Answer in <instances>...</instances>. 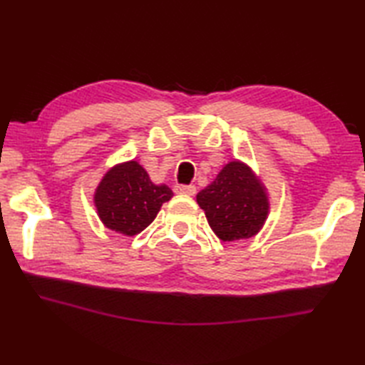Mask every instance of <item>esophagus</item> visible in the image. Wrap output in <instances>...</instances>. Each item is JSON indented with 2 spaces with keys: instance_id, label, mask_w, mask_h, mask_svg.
Instances as JSON below:
<instances>
[{
  "instance_id": "1",
  "label": "esophagus",
  "mask_w": 365,
  "mask_h": 365,
  "mask_svg": "<svg viewBox=\"0 0 365 365\" xmlns=\"http://www.w3.org/2000/svg\"><path fill=\"white\" fill-rule=\"evenodd\" d=\"M174 191L177 192V195L195 196L196 195V187H195V185H175Z\"/></svg>"
}]
</instances>
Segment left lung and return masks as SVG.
Masks as SVG:
<instances>
[{"instance_id": "obj_1", "label": "left lung", "mask_w": 365, "mask_h": 365, "mask_svg": "<svg viewBox=\"0 0 365 365\" xmlns=\"http://www.w3.org/2000/svg\"><path fill=\"white\" fill-rule=\"evenodd\" d=\"M196 199L222 242L254 237L265 222L269 208L265 188L242 161L227 163Z\"/></svg>"}]
</instances>
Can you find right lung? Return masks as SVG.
Instances as JSON below:
<instances>
[{
  "mask_svg": "<svg viewBox=\"0 0 365 365\" xmlns=\"http://www.w3.org/2000/svg\"><path fill=\"white\" fill-rule=\"evenodd\" d=\"M174 196L166 185H155L138 161H127L108 170L97 187L94 202L108 229L133 237L158 215Z\"/></svg>",
  "mask_w": 365,
  "mask_h": 365,
  "instance_id": "obj_1",
  "label": "right lung"
}]
</instances>
